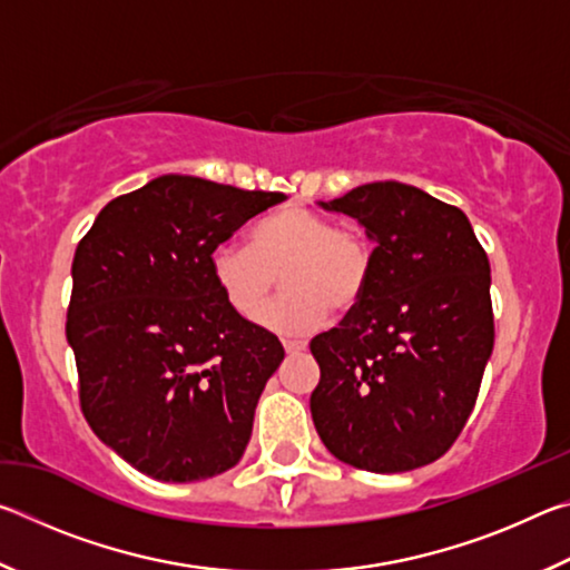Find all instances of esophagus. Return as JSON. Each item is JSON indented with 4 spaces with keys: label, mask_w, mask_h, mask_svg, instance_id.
<instances>
[{
    "label": "esophagus",
    "mask_w": 570,
    "mask_h": 570,
    "mask_svg": "<svg viewBox=\"0 0 570 570\" xmlns=\"http://www.w3.org/2000/svg\"><path fill=\"white\" fill-rule=\"evenodd\" d=\"M284 350H286V354H298V352L306 350V342H302V340H284Z\"/></svg>",
    "instance_id": "1"
}]
</instances>
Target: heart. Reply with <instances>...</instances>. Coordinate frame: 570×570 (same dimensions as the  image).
Wrapping results in <instances>:
<instances>
[{
    "label": "heart",
    "instance_id": "1",
    "mask_svg": "<svg viewBox=\"0 0 570 570\" xmlns=\"http://www.w3.org/2000/svg\"><path fill=\"white\" fill-rule=\"evenodd\" d=\"M210 278L224 302L244 320H256L275 276L287 294L262 315L276 334H308L336 312L362 302L372 278V246L356 226L302 206L256 220L248 246L218 244L208 256Z\"/></svg>",
    "mask_w": 570,
    "mask_h": 570
}]
</instances>
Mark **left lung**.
<instances>
[{
  "label": "left lung",
  "instance_id": "8db88e82",
  "mask_svg": "<svg viewBox=\"0 0 570 570\" xmlns=\"http://www.w3.org/2000/svg\"><path fill=\"white\" fill-rule=\"evenodd\" d=\"M374 240L372 278L340 326L316 334L312 417L336 460L407 472L445 455L493 354L490 262L460 208L407 183H366L320 204Z\"/></svg>",
  "mask_w": 570,
  "mask_h": 570
}]
</instances>
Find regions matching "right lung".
Listing matches in <instances>:
<instances>
[{
    "mask_svg": "<svg viewBox=\"0 0 570 570\" xmlns=\"http://www.w3.org/2000/svg\"><path fill=\"white\" fill-rule=\"evenodd\" d=\"M284 198L170 173L112 198L77 244L65 332L80 407L135 470L193 482L244 455L284 346L224 302L208 256Z\"/></svg>",
    "mask_w": 570,
    "mask_h": 570,
    "instance_id": "obj_1",
    "label": "right lung"
}]
</instances>
